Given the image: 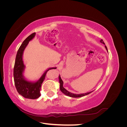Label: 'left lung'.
I'll use <instances>...</instances> for the list:
<instances>
[{
  "label": "left lung",
  "mask_w": 127,
  "mask_h": 127,
  "mask_svg": "<svg viewBox=\"0 0 127 127\" xmlns=\"http://www.w3.org/2000/svg\"><path fill=\"white\" fill-rule=\"evenodd\" d=\"M100 42H101V43H102L103 44H105L104 42H103V40H100ZM105 48L106 49V50H107V51L108 52V51H107V47L105 45ZM59 82L60 83V91L63 92V93L65 94L67 96H68L69 97H82V96H84L85 95H87L88 94H89L90 93H91L93 91H91V92H88V93H83V94H74V93H70V92H69V91H68L67 90H66L65 88L63 87V84H64V82L63 81V80L61 79V77L59 75Z\"/></svg>",
  "instance_id": "obj_1"
}]
</instances>
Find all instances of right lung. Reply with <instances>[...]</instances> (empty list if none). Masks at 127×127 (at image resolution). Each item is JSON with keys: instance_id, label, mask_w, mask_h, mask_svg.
I'll list each match as a JSON object with an SVG mask.
<instances>
[{"instance_id": "1", "label": "right lung", "mask_w": 127, "mask_h": 127, "mask_svg": "<svg viewBox=\"0 0 127 127\" xmlns=\"http://www.w3.org/2000/svg\"><path fill=\"white\" fill-rule=\"evenodd\" d=\"M35 33L31 34L20 46L17 53L14 68V83L18 93L23 97L29 99H36L40 96L42 84L45 79L48 71L57 68L56 67L49 68L44 71L41 77L36 82L29 81L24 77L23 73L25 66L23 60V55L25 48L28 45L29 42L35 37Z\"/></svg>"}]
</instances>
